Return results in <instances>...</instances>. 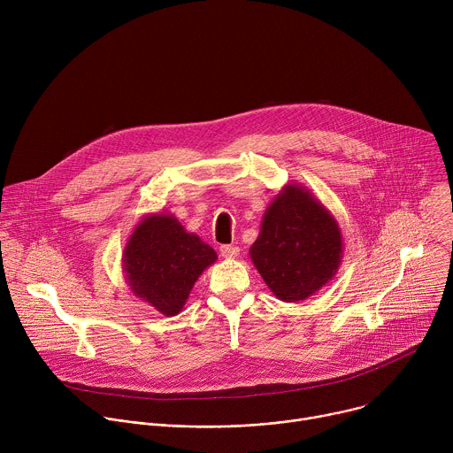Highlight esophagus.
I'll return each mask as SVG.
<instances>
[{
    "mask_svg": "<svg viewBox=\"0 0 453 453\" xmlns=\"http://www.w3.org/2000/svg\"><path fill=\"white\" fill-rule=\"evenodd\" d=\"M238 252H240V249L234 247V245H222V247H220V254H222L224 257H236Z\"/></svg>",
    "mask_w": 453,
    "mask_h": 453,
    "instance_id": "esophagus-1",
    "label": "esophagus"
}]
</instances>
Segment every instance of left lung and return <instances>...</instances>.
Wrapping results in <instances>:
<instances>
[{
    "label": "left lung",
    "mask_w": 453,
    "mask_h": 453,
    "mask_svg": "<svg viewBox=\"0 0 453 453\" xmlns=\"http://www.w3.org/2000/svg\"><path fill=\"white\" fill-rule=\"evenodd\" d=\"M344 252L339 222L311 191L287 182L267 206L249 256L271 292L287 303L311 297L337 274Z\"/></svg>",
    "instance_id": "obj_1"
}]
</instances>
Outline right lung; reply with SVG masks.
Masks as SVG:
<instances>
[{
  "mask_svg": "<svg viewBox=\"0 0 453 453\" xmlns=\"http://www.w3.org/2000/svg\"><path fill=\"white\" fill-rule=\"evenodd\" d=\"M217 262V252L170 213H149L128 236L121 267L131 292L173 317L201 274Z\"/></svg>",
  "mask_w": 453,
  "mask_h": 453,
  "instance_id": "obj_1",
  "label": "right lung"
}]
</instances>
